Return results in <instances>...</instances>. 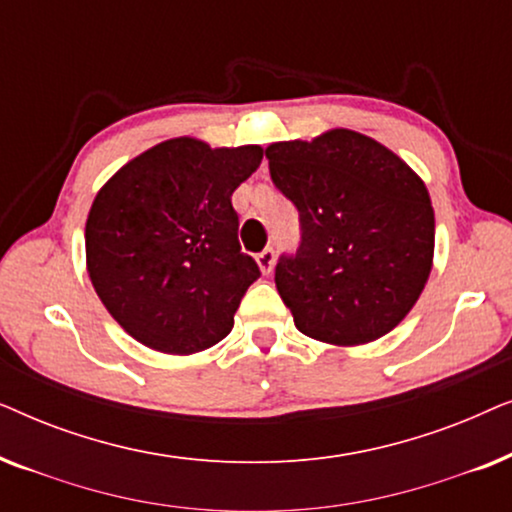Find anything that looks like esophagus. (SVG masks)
<instances>
[{
  "label": "esophagus",
  "instance_id": "esophagus-1",
  "mask_svg": "<svg viewBox=\"0 0 512 512\" xmlns=\"http://www.w3.org/2000/svg\"><path fill=\"white\" fill-rule=\"evenodd\" d=\"M275 261H277V256H275V249H272V247L263 249L261 254L256 256V263H258V268H261L263 275H270L272 268H275Z\"/></svg>",
  "mask_w": 512,
  "mask_h": 512
}]
</instances>
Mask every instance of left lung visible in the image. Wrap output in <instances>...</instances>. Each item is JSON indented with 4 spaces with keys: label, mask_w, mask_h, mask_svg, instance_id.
Wrapping results in <instances>:
<instances>
[{
    "label": "left lung",
    "mask_w": 512,
    "mask_h": 512,
    "mask_svg": "<svg viewBox=\"0 0 512 512\" xmlns=\"http://www.w3.org/2000/svg\"><path fill=\"white\" fill-rule=\"evenodd\" d=\"M298 209L300 244L275 284L298 331L331 345L382 338L417 303L433 261V207L396 153L354 130L265 149Z\"/></svg>",
    "instance_id": "left-lung-1"
}]
</instances>
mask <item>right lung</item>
<instances>
[{
  "label": "right lung",
  "mask_w": 512,
  "mask_h": 512,
  "mask_svg": "<svg viewBox=\"0 0 512 512\" xmlns=\"http://www.w3.org/2000/svg\"><path fill=\"white\" fill-rule=\"evenodd\" d=\"M261 160V146L209 149L191 137L167 139L97 193L86 221L90 282L142 345L195 354L233 331L261 270L242 254L230 195Z\"/></svg>",
  "instance_id": "1"
}]
</instances>
